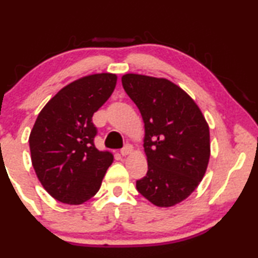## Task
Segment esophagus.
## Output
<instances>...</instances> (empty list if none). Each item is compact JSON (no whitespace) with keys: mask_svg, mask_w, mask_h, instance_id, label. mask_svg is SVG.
<instances>
[{"mask_svg":"<svg viewBox=\"0 0 258 258\" xmlns=\"http://www.w3.org/2000/svg\"><path fill=\"white\" fill-rule=\"evenodd\" d=\"M133 151V146H130V144H126L121 149V155L122 156H126V155H129L130 153Z\"/></svg>","mask_w":258,"mask_h":258,"instance_id":"obj_1","label":"esophagus"}]
</instances>
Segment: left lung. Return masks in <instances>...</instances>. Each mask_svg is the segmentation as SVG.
<instances>
[{"label": "left lung", "mask_w": 258, "mask_h": 258, "mask_svg": "<svg viewBox=\"0 0 258 258\" xmlns=\"http://www.w3.org/2000/svg\"><path fill=\"white\" fill-rule=\"evenodd\" d=\"M125 93L144 122L148 171L136 181L141 195L157 207L185 200L206 174L210 157L209 126L191 97L167 79L122 76Z\"/></svg>", "instance_id": "left-lung-1"}]
</instances>
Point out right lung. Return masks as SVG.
I'll use <instances>...</instances> for the list:
<instances>
[{
    "instance_id": "obj_1",
    "label": "right lung",
    "mask_w": 258,
    "mask_h": 258,
    "mask_svg": "<svg viewBox=\"0 0 258 258\" xmlns=\"http://www.w3.org/2000/svg\"><path fill=\"white\" fill-rule=\"evenodd\" d=\"M115 74L84 76L62 88L38 114L29 136L31 163L49 195L66 204H82L100 189L114 160L94 139L93 115L110 97Z\"/></svg>"
}]
</instances>
